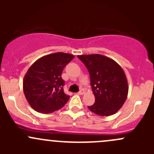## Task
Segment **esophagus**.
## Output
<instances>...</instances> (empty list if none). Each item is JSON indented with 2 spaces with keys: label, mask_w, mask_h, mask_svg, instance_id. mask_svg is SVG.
I'll use <instances>...</instances> for the list:
<instances>
[{
  "label": "esophagus",
  "mask_w": 154,
  "mask_h": 154,
  "mask_svg": "<svg viewBox=\"0 0 154 154\" xmlns=\"http://www.w3.org/2000/svg\"><path fill=\"white\" fill-rule=\"evenodd\" d=\"M84 92H85V91H84V90H83V89H82V90H80V91H79V92H78V94H80V95H82V94H84Z\"/></svg>",
  "instance_id": "esophagus-1"
}]
</instances>
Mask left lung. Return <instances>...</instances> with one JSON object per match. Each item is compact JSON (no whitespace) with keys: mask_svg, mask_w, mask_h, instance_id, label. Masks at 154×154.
<instances>
[{"mask_svg":"<svg viewBox=\"0 0 154 154\" xmlns=\"http://www.w3.org/2000/svg\"><path fill=\"white\" fill-rule=\"evenodd\" d=\"M90 74L95 102L88 108L100 116L117 112L128 94V83L122 68L112 59L100 54L79 55Z\"/></svg>","mask_w":154,"mask_h":154,"instance_id":"left-lung-1","label":"left lung"}]
</instances>
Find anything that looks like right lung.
<instances>
[{
    "mask_svg": "<svg viewBox=\"0 0 154 154\" xmlns=\"http://www.w3.org/2000/svg\"><path fill=\"white\" fill-rule=\"evenodd\" d=\"M74 56L57 52L37 60L27 70L23 80V90L31 107L43 114L60 109L68 102L64 93L63 68Z\"/></svg>",
    "mask_w": 154,
    "mask_h": 154,
    "instance_id": "add662e5",
    "label": "right lung"
}]
</instances>
